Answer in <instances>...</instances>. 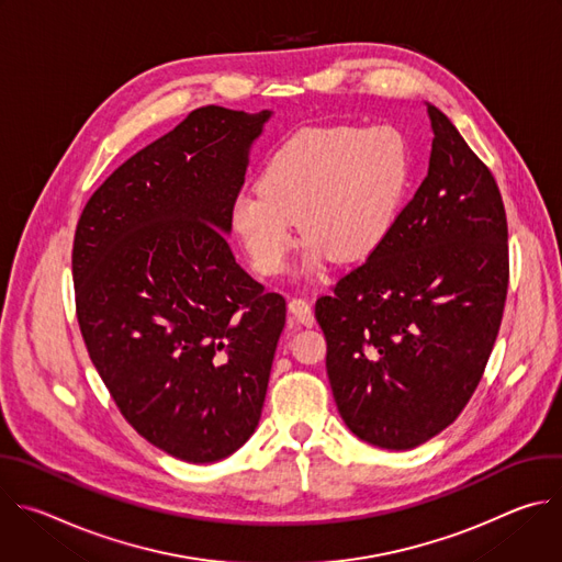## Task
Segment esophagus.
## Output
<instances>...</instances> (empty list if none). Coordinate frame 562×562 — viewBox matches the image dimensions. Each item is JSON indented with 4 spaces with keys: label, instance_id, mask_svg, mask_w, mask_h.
Returning a JSON list of instances; mask_svg holds the SVG:
<instances>
[{
    "label": "esophagus",
    "instance_id": "1",
    "mask_svg": "<svg viewBox=\"0 0 562 562\" xmlns=\"http://www.w3.org/2000/svg\"><path fill=\"white\" fill-rule=\"evenodd\" d=\"M289 313L297 319L300 325H304V327H311V325L315 323L313 308H311V304H308L304 297H291V300H289Z\"/></svg>",
    "mask_w": 562,
    "mask_h": 562
}]
</instances>
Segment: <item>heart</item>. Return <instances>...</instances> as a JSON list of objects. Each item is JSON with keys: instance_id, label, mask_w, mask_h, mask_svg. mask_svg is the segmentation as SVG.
I'll use <instances>...</instances> for the list:
<instances>
[{"instance_id": "b5f03b06", "label": "heart", "mask_w": 562, "mask_h": 562, "mask_svg": "<svg viewBox=\"0 0 562 562\" xmlns=\"http://www.w3.org/2000/svg\"><path fill=\"white\" fill-rule=\"evenodd\" d=\"M414 178V153L395 126H308L280 142L260 173V189L239 191L231 224L262 276L284 269L306 239V267L327 258L360 262L391 235Z\"/></svg>"}]
</instances>
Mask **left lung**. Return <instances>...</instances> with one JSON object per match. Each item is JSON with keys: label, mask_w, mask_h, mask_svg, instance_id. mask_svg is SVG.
Instances as JSON below:
<instances>
[{"label": "left lung", "mask_w": 562, "mask_h": 562, "mask_svg": "<svg viewBox=\"0 0 562 562\" xmlns=\"http://www.w3.org/2000/svg\"><path fill=\"white\" fill-rule=\"evenodd\" d=\"M429 173L386 243L317 297L338 412L362 440L414 449L467 407L492 356L509 286L501 189L429 104Z\"/></svg>", "instance_id": "8db88e82"}]
</instances>
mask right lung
Masks as SVG:
<instances>
[{
  "label": "right lung",
  "instance_id": "1",
  "mask_svg": "<svg viewBox=\"0 0 562 562\" xmlns=\"http://www.w3.org/2000/svg\"><path fill=\"white\" fill-rule=\"evenodd\" d=\"M271 111L195 109L91 195L72 239L75 313L126 423L184 462L243 447L265 405L286 302L226 245Z\"/></svg>",
  "mask_w": 562,
  "mask_h": 562
}]
</instances>
